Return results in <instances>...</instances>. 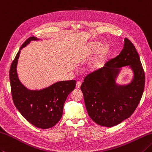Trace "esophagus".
<instances>
[{"mask_svg":"<svg viewBox=\"0 0 152 152\" xmlns=\"http://www.w3.org/2000/svg\"><path fill=\"white\" fill-rule=\"evenodd\" d=\"M81 84H82V82L80 81H78L76 82V87L77 88H80V86H81Z\"/></svg>","mask_w":152,"mask_h":152,"instance_id":"obj_1","label":"esophagus"}]
</instances>
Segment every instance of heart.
<instances>
[{"label":"heart","instance_id":"1","mask_svg":"<svg viewBox=\"0 0 152 152\" xmlns=\"http://www.w3.org/2000/svg\"><path fill=\"white\" fill-rule=\"evenodd\" d=\"M102 44L99 42H94L91 43L90 46V54L94 55L96 53L99 49L102 47ZM108 53V47L106 46L103 47L101 49L100 51L98 54L96 58L92 62L91 65V68L92 70H98L103 66L105 62L106 56Z\"/></svg>","mask_w":152,"mask_h":152}]
</instances>
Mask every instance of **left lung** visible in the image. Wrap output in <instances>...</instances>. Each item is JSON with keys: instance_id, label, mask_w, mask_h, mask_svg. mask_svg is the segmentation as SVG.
I'll list each match as a JSON object with an SVG mask.
<instances>
[{"instance_id": "left-lung-1", "label": "left lung", "mask_w": 152, "mask_h": 152, "mask_svg": "<svg viewBox=\"0 0 152 152\" xmlns=\"http://www.w3.org/2000/svg\"><path fill=\"white\" fill-rule=\"evenodd\" d=\"M124 43L120 54L88 74L80 87L89 116L103 126H114L129 118L144 92L145 74L140 56L129 39ZM126 66L133 70V78L129 84L118 85L115 79L121 67Z\"/></svg>"}]
</instances>
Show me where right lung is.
I'll list each match as a JSON object with an SVG mask.
<instances>
[{
	"label": "right lung",
	"instance_id": "obj_1",
	"mask_svg": "<svg viewBox=\"0 0 152 152\" xmlns=\"http://www.w3.org/2000/svg\"><path fill=\"white\" fill-rule=\"evenodd\" d=\"M39 39L28 38L12 62L10 69L11 93L15 106L29 123L37 128L47 129L60 121L65 101L76 86V80L60 81L40 90H31L23 86L18 76L17 64L20 50L31 41Z\"/></svg>",
	"mask_w": 152,
	"mask_h": 152
}]
</instances>
